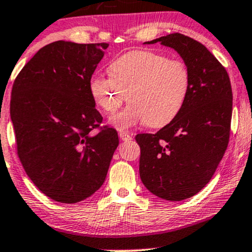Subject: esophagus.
<instances>
[{
	"label": "esophagus",
	"mask_w": 252,
	"mask_h": 252,
	"mask_svg": "<svg viewBox=\"0 0 252 252\" xmlns=\"http://www.w3.org/2000/svg\"><path fill=\"white\" fill-rule=\"evenodd\" d=\"M118 136H120V138L122 141H129V140H131V136H130L128 132H120V134H118Z\"/></svg>",
	"instance_id": "34e87169"
}]
</instances>
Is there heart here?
Returning <instances> with one entry per match:
<instances>
[{
  "mask_svg": "<svg viewBox=\"0 0 252 252\" xmlns=\"http://www.w3.org/2000/svg\"><path fill=\"white\" fill-rule=\"evenodd\" d=\"M111 76L94 74L92 98L111 115L128 98L130 104L110 118L115 128L126 130L146 123L161 128L180 114L190 90V71L182 60L154 51H130L109 66Z\"/></svg>",
  "mask_w": 252,
  "mask_h": 252,
  "instance_id": "obj_1",
  "label": "heart"
}]
</instances>
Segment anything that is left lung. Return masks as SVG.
<instances>
[{"label":"left lung","mask_w":252,"mask_h":252,"mask_svg":"<svg viewBox=\"0 0 252 252\" xmlns=\"http://www.w3.org/2000/svg\"><path fill=\"white\" fill-rule=\"evenodd\" d=\"M161 42L180 54L190 71L186 103L172 122L156 134L136 135L140 176L158 198L180 201L209 184L230 138L232 89L224 66L192 37L168 34L144 43Z\"/></svg>","instance_id":"8db88e82"}]
</instances>
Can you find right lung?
Returning <instances> with one entry per match:
<instances>
[{"instance_id": "add662e5", "label": "right lung", "mask_w": 252, "mask_h": 252, "mask_svg": "<svg viewBox=\"0 0 252 252\" xmlns=\"http://www.w3.org/2000/svg\"><path fill=\"white\" fill-rule=\"evenodd\" d=\"M108 46L63 40L46 45L11 90L10 118L25 172L43 194L63 204L99 189L118 146L116 130L100 126L89 88Z\"/></svg>"}]
</instances>
